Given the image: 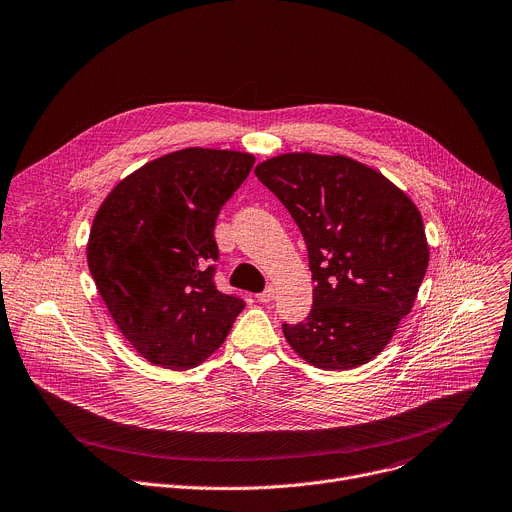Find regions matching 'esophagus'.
Listing matches in <instances>:
<instances>
[{
	"instance_id": "obj_1",
	"label": "esophagus",
	"mask_w": 512,
	"mask_h": 512,
	"mask_svg": "<svg viewBox=\"0 0 512 512\" xmlns=\"http://www.w3.org/2000/svg\"><path fill=\"white\" fill-rule=\"evenodd\" d=\"M273 298H275V290H273L271 286H269L267 290H263L261 294H257V300H259V302H271Z\"/></svg>"
}]
</instances>
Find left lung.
Returning a JSON list of instances; mask_svg holds the SVG:
<instances>
[{"label":"left lung","instance_id":"obj_1","mask_svg":"<svg viewBox=\"0 0 512 512\" xmlns=\"http://www.w3.org/2000/svg\"><path fill=\"white\" fill-rule=\"evenodd\" d=\"M306 241L312 310L284 324L290 347L320 369L382 353L412 310L429 265L423 216L380 171L345 155L284 153L255 167Z\"/></svg>","mask_w":512,"mask_h":512}]
</instances>
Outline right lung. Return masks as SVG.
Wrapping results in <instances>:
<instances>
[{
  "label": "right lung",
  "mask_w": 512,
  "mask_h": 512,
  "mask_svg": "<svg viewBox=\"0 0 512 512\" xmlns=\"http://www.w3.org/2000/svg\"><path fill=\"white\" fill-rule=\"evenodd\" d=\"M255 157L190 147L120 179L98 208L87 267L124 339L165 369H190L226 339L245 308L212 282L214 224Z\"/></svg>",
  "instance_id": "add662e5"
}]
</instances>
